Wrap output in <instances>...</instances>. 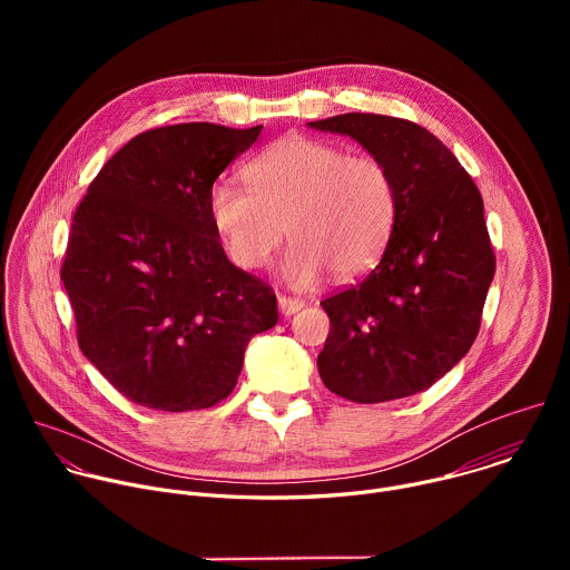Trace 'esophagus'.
I'll use <instances>...</instances> for the list:
<instances>
[{
  "label": "esophagus",
  "mask_w": 570,
  "mask_h": 570,
  "mask_svg": "<svg viewBox=\"0 0 570 570\" xmlns=\"http://www.w3.org/2000/svg\"><path fill=\"white\" fill-rule=\"evenodd\" d=\"M277 306H279V313H282V315H295L297 311H302V308H304V302H302V299H295V297L279 295Z\"/></svg>",
  "instance_id": "esophagus-1"
}]
</instances>
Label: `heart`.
Segmentation results:
<instances>
[{
	"mask_svg": "<svg viewBox=\"0 0 570 570\" xmlns=\"http://www.w3.org/2000/svg\"><path fill=\"white\" fill-rule=\"evenodd\" d=\"M246 180L250 189L216 183L209 191L214 229L246 271L264 268L288 234V286L311 288L327 271L354 279L379 262L392 236L396 185L374 155L295 135L264 150Z\"/></svg>",
	"mask_w": 570,
	"mask_h": 570,
	"instance_id": "b5f03b06",
	"label": "heart"
}]
</instances>
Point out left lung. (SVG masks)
I'll use <instances>...</instances> for the list:
<instances>
[{"label":"left lung","mask_w":570,"mask_h":570,"mask_svg":"<svg viewBox=\"0 0 570 570\" xmlns=\"http://www.w3.org/2000/svg\"><path fill=\"white\" fill-rule=\"evenodd\" d=\"M308 128L350 135L385 161L396 185L379 266L320 302L332 320L320 379L356 403L417 394L460 363L480 330L497 271L482 196L455 155L413 121L347 112Z\"/></svg>","instance_id":"8db88e82"}]
</instances>
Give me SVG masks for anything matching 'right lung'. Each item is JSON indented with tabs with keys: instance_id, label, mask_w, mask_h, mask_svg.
I'll use <instances>...</instances> for the list:
<instances>
[{
	"instance_id": "right-lung-1",
	"label": "right lung",
	"mask_w": 570,
	"mask_h": 570,
	"mask_svg": "<svg viewBox=\"0 0 570 570\" xmlns=\"http://www.w3.org/2000/svg\"><path fill=\"white\" fill-rule=\"evenodd\" d=\"M194 121L119 148L80 200L60 279L78 347L132 403L209 409L253 336L277 324L271 286L236 268L209 216L216 178L259 137Z\"/></svg>"
}]
</instances>
